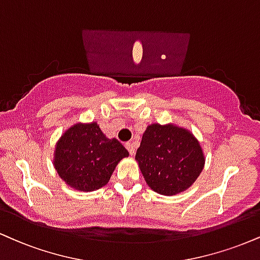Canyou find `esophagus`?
Listing matches in <instances>:
<instances>
[{
	"mask_svg": "<svg viewBox=\"0 0 260 260\" xmlns=\"http://www.w3.org/2000/svg\"><path fill=\"white\" fill-rule=\"evenodd\" d=\"M126 149L128 150V152H129V155H134L136 154V148H134L133 143H127L126 144Z\"/></svg>",
	"mask_w": 260,
	"mask_h": 260,
	"instance_id": "1",
	"label": "esophagus"
}]
</instances>
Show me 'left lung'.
Here are the masks:
<instances>
[{"label": "left lung", "mask_w": 260, "mask_h": 260, "mask_svg": "<svg viewBox=\"0 0 260 260\" xmlns=\"http://www.w3.org/2000/svg\"><path fill=\"white\" fill-rule=\"evenodd\" d=\"M136 160L148 185L166 196L191 186L205 165L195 137L173 124H150L143 134Z\"/></svg>", "instance_id": "1"}]
</instances>
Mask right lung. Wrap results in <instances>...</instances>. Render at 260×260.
Masks as SVG:
<instances>
[{
	"label": "right lung",
	"instance_id": "obj_1",
	"mask_svg": "<svg viewBox=\"0 0 260 260\" xmlns=\"http://www.w3.org/2000/svg\"><path fill=\"white\" fill-rule=\"evenodd\" d=\"M129 155L117 139H109L95 122L77 123L61 136L54 167L68 185L94 191L108 184L116 165Z\"/></svg>",
	"mask_w": 260,
	"mask_h": 260
}]
</instances>
